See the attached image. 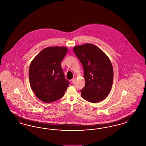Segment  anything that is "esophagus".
Masks as SVG:
<instances>
[{
  "label": "esophagus",
  "instance_id": "obj_1",
  "mask_svg": "<svg viewBox=\"0 0 146 146\" xmlns=\"http://www.w3.org/2000/svg\"><path fill=\"white\" fill-rule=\"evenodd\" d=\"M75 81H76V79L75 78H73L71 80H70V82H71V83L73 84L74 82H75Z\"/></svg>",
  "mask_w": 146,
  "mask_h": 146
}]
</instances>
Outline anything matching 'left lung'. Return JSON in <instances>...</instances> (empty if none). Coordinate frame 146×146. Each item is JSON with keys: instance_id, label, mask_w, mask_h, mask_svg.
<instances>
[{"instance_id": "obj_1", "label": "left lung", "mask_w": 146, "mask_h": 146, "mask_svg": "<svg viewBox=\"0 0 146 146\" xmlns=\"http://www.w3.org/2000/svg\"><path fill=\"white\" fill-rule=\"evenodd\" d=\"M73 50L83 67L85 85L80 90L82 97L92 103L104 100L110 92L113 80L111 60L92 44L76 46Z\"/></svg>"}]
</instances>
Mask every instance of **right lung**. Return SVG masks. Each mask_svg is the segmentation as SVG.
Instances as JSON below:
<instances>
[{"mask_svg": "<svg viewBox=\"0 0 146 146\" xmlns=\"http://www.w3.org/2000/svg\"><path fill=\"white\" fill-rule=\"evenodd\" d=\"M68 51L64 46L42 50L31 63L29 79L36 97L51 103L63 96L70 83L64 78L61 63Z\"/></svg>", "mask_w": 146, "mask_h": 146, "instance_id": "1", "label": "right lung"}]
</instances>
